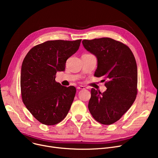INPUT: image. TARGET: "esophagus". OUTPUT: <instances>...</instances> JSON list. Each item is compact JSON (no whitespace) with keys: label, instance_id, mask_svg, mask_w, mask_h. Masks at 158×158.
<instances>
[{"label":"esophagus","instance_id":"1","mask_svg":"<svg viewBox=\"0 0 158 158\" xmlns=\"http://www.w3.org/2000/svg\"><path fill=\"white\" fill-rule=\"evenodd\" d=\"M77 89H85V86H78L77 87Z\"/></svg>","mask_w":158,"mask_h":158}]
</instances>
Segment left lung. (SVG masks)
<instances>
[{
  "label": "left lung",
  "mask_w": 158,
  "mask_h": 158,
  "mask_svg": "<svg viewBox=\"0 0 158 158\" xmlns=\"http://www.w3.org/2000/svg\"><path fill=\"white\" fill-rule=\"evenodd\" d=\"M84 47L97 58L94 76L103 77L106 92L92 88L88 109L95 120L104 125L118 121L135 102L138 93L135 57L128 46L110 38L84 40Z\"/></svg>",
  "instance_id": "left-lung-1"
}]
</instances>
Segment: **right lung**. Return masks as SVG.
Masks as SVG:
<instances>
[{"label":"right lung","mask_w":158,"mask_h":158,"mask_svg":"<svg viewBox=\"0 0 158 158\" xmlns=\"http://www.w3.org/2000/svg\"><path fill=\"white\" fill-rule=\"evenodd\" d=\"M81 40H50L32 47L25 57L20 76L22 101L37 120L54 126L67 115L76 93L55 81L66 60L76 53Z\"/></svg>","instance_id":"right-lung-1"}]
</instances>
